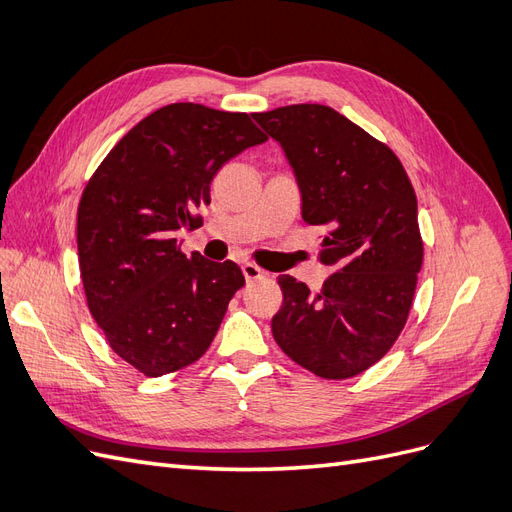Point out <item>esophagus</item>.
Returning a JSON list of instances; mask_svg holds the SVG:
<instances>
[{
	"instance_id": "34e87169",
	"label": "esophagus",
	"mask_w": 512,
	"mask_h": 512,
	"mask_svg": "<svg viewBox=\"0 0 512 512\" xmlns=\"http://www.w3.org/2000/svg\"><path fill=\"white\" fill-rule=\"evenodd\" d=\"M243 275H245L247 282H254V280H262V277H265L267 273L262 271L260 267H256L254 262H245V265H243Z\"/></svg>"
}]
</instances>
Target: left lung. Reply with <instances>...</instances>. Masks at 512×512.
<instances>
[{"label":"left lung","instance_id":"left-lung-1","mask_svg":"<svg viewBox=\"0 0 512 512\" xmlns=\"http://www.w3.org/2000/svg\"><path fill=\"white\" fill-rule=\"evenodd\" d=\"M282 145L301 215L320 226L318 292L280 275L271 331L294 363L327 380L352 378L391 350L408 320L423 265L416 194L399 158L335 108L292 104L252 113Z\"/></svg>","mask_w":512,"mask_h":512}]
</instances>
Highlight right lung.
Instances as JSON below:
<instances>
[{"label": "right lung", "instance_id": "1", "mask_svg": "<svg viewBox=\"0 0 512 512\" xmlns=\"http://www.w3.org/2000/svg\"><path fill=\"white\" fill-rule=\"evenodd\" d=\"M250 115L177 102L147 115L87 181L76 218L89 312L108 346L149 378L198 361L245 277L232 260L179 250L215 173L265 143Z\"/></svg>", "mask_w": 512, "mask_h": 512}]
</instances>
